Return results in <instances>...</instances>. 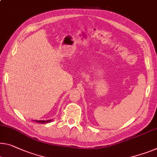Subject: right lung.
<instances>
[{
	"mask_svg": "<svg viewBox=\"0 0 157 157\" xmlns=\"http://www.w3.org/2000/svg\"><path fill=\"white\" fill-rule=\"evenodd\" d=\"M34 121L37 122V123H40V124H47V123H50L51 122L52 119H49V120H32Z\"/></svg>",
	"mask_w": 157,
	"mask_h": 157,
	"instance_id": "add662e5",
	"label": "right lung"
}]
</instances>
